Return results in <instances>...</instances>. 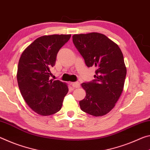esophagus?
Segmentation results:
<instances>
[{
	"label": "esophagus",
	"instance_id": "34e87169",
	"mask_svg": "<svg viewBox=\"0 0 150 150\" xmlns=\"http://www.w3.org/2000/svg\"><path fill=\"white\" fill-rule=\"evenodd\" d=\"M71 85L72 86L73 88H79L80 86V83L78 82H71Z\"/></svg>",
	"mask_w": 150,
	"mask_h": 150
}]
</instances>
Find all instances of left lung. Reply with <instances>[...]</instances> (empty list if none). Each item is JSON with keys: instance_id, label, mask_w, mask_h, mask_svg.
Returning a JSON list of instances; mask_svg holds the SVG:
<instances>
[{"instance_id": "left-lung-1", "label": "left lung", "mask_w": 150, "mask_h": 150, "mask_svg": "<svg viewBox=\"0 0 150 150\" xmlns=\"http://www.w3.org/2000/svg\"><path fill=\"white\" fill-rule=\"evenodd\" d=\"M72 41L88 67H96L94 80L82 83L86 97L80 101L83 112L102 116L114 108L121 96L126 76L123 54L104 34H74Z\"/></svg>"}]
</instances>
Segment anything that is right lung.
<instances>
[{
	"label": "right lung",
	"instance_id": "1",
	"mask_svg": "<svg viewBox=\"0 0 150 150\" xmlns=\"http://www.w3.org/2000/svg\"><path fill=\"white\" fill-rule=\"evenodd\" d=\"M70 37V34L41 36L20 58L16 76L20 91L28 106L42 116L58 112L68 92L66 83L50 76L58 51Z\"/></svg>",
	"mask_w": 150,
	"mask_h": 150
}]
</instances>
